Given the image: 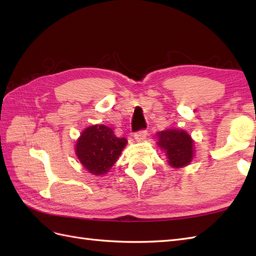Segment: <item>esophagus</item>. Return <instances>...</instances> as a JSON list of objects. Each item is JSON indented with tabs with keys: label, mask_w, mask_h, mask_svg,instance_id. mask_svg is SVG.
<instances>
[{
	"label": "esophagus",
	"mask_w": 256,
	"mask_h": 256,
	"mask_svg": "<svg viewBox=\"0 0 256 256\" xmlns=\"http://www.w3.org/2000/svg\"><path fill=\"white\" fill-rule=\"evenodd\" d=\"M146 134H148L146 130H140V132L134 134V139L138 141V142H141V141H143V140L146 139Z\"/></svg>",
	"instance_id": "1"
}]
</instances>
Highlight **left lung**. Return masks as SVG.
<instances>
[{
    "label": "left lung",
    "instance_id": "8db88e82",
    "mask_svg": "<svg viewBox=\"0 0 256 256\" xmlns=\"http://www.w3.org/2000/svg\"><path fill=\"white\" fill-rule=\"evenodd\" d=\"M158 146L166 152L170 166L180 168L189 165L193 158V140L184 130L167 129L158 132Z\"/></svg>",
    "mask_w": 256,
    "mask_h": 256
}]
</instances>
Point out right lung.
I'll list each match as a JSON object with an SVG mask.
<instances>
[{"label":"right lung","mask_w":256,"mask_h":256,"mask_svg":"<svg viewBox=\"0 0 256 256\" xmlns=\"http://www.w3.org/2000/svg\"><path fill=\"white\" fill-rule=\"evenodd\" d=\"M127 144L114 130L104 124H93L81 132L76 144L80 163L92 175H104L113 166Z\"/></svg>","instance_id":"right-lung-1"}]
</instances>
